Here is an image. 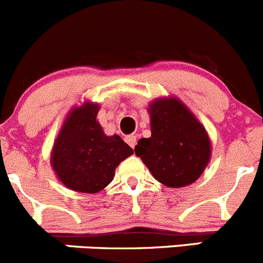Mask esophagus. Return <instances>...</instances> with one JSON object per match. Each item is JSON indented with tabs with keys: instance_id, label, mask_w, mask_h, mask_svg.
Instances as JSON below:
<instances>
[{
	"instance_id": "1",
	"label": "esophagus",
	"mask_w": 263,
	"mask_h": 263,
	"mask_svg": "<svg viewBox=\"0 0 263 263\" xmlns=\"http://www.w3.org/2000/svg\"><path fill=\"white\" fill-rule=\"evenodd\" d=\"M125 140H126V143H128V144L130 145L132 148H134L135 144H137V135H135V134L128 135V137L125 138Z\"/></svg>"
}]
</instances>
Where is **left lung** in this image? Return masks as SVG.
<instances>
[{"mask_svg": "<svg viewBox=\"0 0 263 263\" xmlns=\"http://www.w3.org/2000/svg\"><path fill=\"white\" fill-rule=\"evenodd\" d=\"M151 137L138 140L134 151L153 178L170 188L194 183L211 157L204 126L178 98H158L149 105Z\"/></svg>", "mask_w": 263, "mask_h": 263, "instance_id": "obj_1", "label": "left lung"}]
</instances>
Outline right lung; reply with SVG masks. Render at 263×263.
I'll return each instance as SVG.
<instances>
[{
    "instance_id": "1",
    "label": "right lung",
    "mask_w": 263,
    "mask_h": 263,
    "mask_svg": "<svg viewBox=\"0 0 263 263\" xmlns=\"http://www.w3.org/2000/svg\"><path fill=\"white\" fill-rule=\"evenodd\" d=\"M100 106L84 102L67 115L54 140L51 162L62 184L80 193H97L112 181L121 161L134 151L119 137L106 135L97 121Z\"/></svg>"
}]
</instances>
